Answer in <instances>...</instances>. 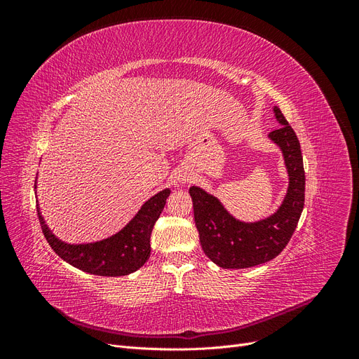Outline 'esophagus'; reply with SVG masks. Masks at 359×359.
<instances>
[{
  "label": "esophagus",
  "mask_w": 359,
  "mask_h": 359,
  "mask_svg": "<svg viewBox=\"0 0 359 359\" xmlns=\"http://www.w3.org/2000/svg\"><path fill=\"white\" fill-rule=\"evenodd\" d=\"M182 181H186V178H184V180H182ZM187 181H189V180H187Z\"/></svg>",
  "instance_id": "1"
}]
</instances>
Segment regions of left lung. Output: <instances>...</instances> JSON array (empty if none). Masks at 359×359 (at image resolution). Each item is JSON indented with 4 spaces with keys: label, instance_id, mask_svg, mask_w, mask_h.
Listing matches in <instances>:
<instances>
[{
    "label": "left lung",
    "instance_id": "left-lung-1",
    "mask_svg": "<svg viewBox=\"0 0 359 359\" xmlns=\"http://www.w3.org/2000/svg\"><path fill=\"white\" fill-rule=\"evenodd\" d=\"M281 124L269 137L281 148L289 172V189L278 211L257 223L235 220L222 203L199 187H190L194 223L205 255L222 268L241 269L265 264L287 245L304 208L306 172L299 140L281 111L274 107Z\"/></svg>",
    "mask_w": 359,
    "mask_h": 359
}]
</instances>
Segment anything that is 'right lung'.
I'll list each match as a JSON object with an SVG mask.
<instances>
[{
	"label": "right lung",
	"instance_id": "right-lung-1",
	"mask_svg": "<svg viewBox=\"0 0 359 359\" xmlns=\"http://www.w3.org/2000/svg\"><path fill=\"white\" fill-rule=\"evenodd\" d=\"M169 194V189L157 193L156 196L145 202L135 215V219L121 232L107 238V240L93 244L72 245L60 241L48 229L40 214L39 205L37 214L43 235H45L53 252L61 259L85 271V273L103 277H121L135 273L148 260L151 253V232H153V227L163 208H165Z\"/></svg>",
	"mask_w": 359,
	"mask_h": 359
}]
</instances>
